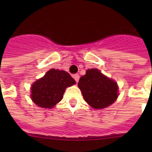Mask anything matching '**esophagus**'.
<instances>
[{
	"instance_id": "esophagus-1",
	"label": "esophagus",
	"mask_w": 152,
	"mask_h": 152,
	"mask_svg": "<svg viewBox=\"0 0 152 152\" xmlns=\"http://www.w3.org/2000/svg\"><path fill=\"white\" fill-rule=\"evenodd\" d=\"M73 79H75V81H76V82H79V74H75V75H73Z\"/></svg>"
}]
</instances>
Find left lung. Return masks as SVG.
<instances>
[{
  "label": "left lung",
  "instance_id": "8db88e82",
  "mask_svg": "<svg viewBox=\"0 0 152 152\" xmlns=\"http://www.w3.org/2000/svg\"><path fill=\"white\" fill-rule=\"evenodd\" d=\"M78 87L85 102L95 109L108 107L117 99L118 85L115 81L102 74L98 69H89L80 78Z\"/></svg>",
  "mask_w": 152,
  "mask_h": 152
}]
</instances>
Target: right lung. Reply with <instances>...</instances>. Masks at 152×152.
Wrapping results in <instances>:
<instances>
[{"instance_id": "obj_1", "label": "right lung", "mask_w": 152, "mask_h": 152, "mask_svg": "<svg viewBox=\"0 0 152 152\" xmlns=\"http://www.w3.org/2000/svg\"><path fill=\"white\" fill-rule=\"evenodd\" d=\"M74 84L75 80L66 71L50 69L32 85L31 98L39 107L52 108L62 100L65 89Z\"/></svg>"}]
</instances>
